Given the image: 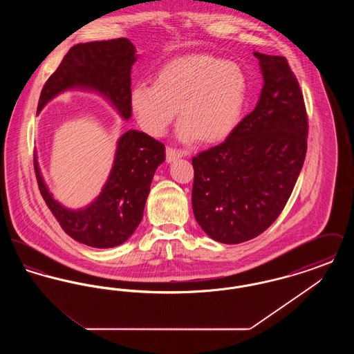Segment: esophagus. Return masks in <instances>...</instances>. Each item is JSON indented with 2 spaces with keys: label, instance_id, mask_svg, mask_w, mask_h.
<instances>
[{
  "label": "esophagus",
  "instance_id": "1",
  "mask_svg": "<svg viewBox=\"0 0 354 354\" xmlns=\"http://www.w3.org/2000/svg\"><path fill=\"white\" fill-rule=\"evenodd\" d=\"M185 152L180 151V150H176V149H172V147H167L166 149V160L171 163V162H175L176 159L185 156Z\"/></svg>",
  "mask_w": 354,
  "mask_h": 354
}]
</instances>
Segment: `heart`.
Segmentation results:
<instances>
[{
  "label": "heart",
  "mask_w": 354,
  "mask_h": 354,
  "mask_svg": "<svg viewBox=\"0 0 354 354\" xmlns=\"http://www.w3.org/2000/svg\"><path fill=\"white\" fill-rule=\"evenodd\" d=\"M247 98V80L234 62L209 54H189L165 64L153 84H135L131 109L152 136L166 134L179 107L178 136L185 143H218L239 124Z\"/></svg>",
  "instance_id": "obj_1"
}]
</instances>
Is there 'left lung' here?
Listing matches in <instances>:
<instances>
[{"mask_svg": "<svg viewBox=\"0 0 354 354\" xmlns=\"http://www.w3.org/2000/svg\"><path fill=\"white\" fill-rule=\"evenodd\" d=\"M264 84L254 110L219 146L192 158V209L211 239L239 244L284 209L303 169L308 115L286 57L253 51Z\"/></svg>", "mask_w": 354, "mask_h": 354, "instance_id": "8db88e82", "label": "left lung"}]
</instances>
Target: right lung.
I'll return each instance as SVG.
<instances>
[{
	"instance_id": "add662e5",
	"label": "right lung",
	"mask_w": 354,
	"mask_h": 354,
	"mask_svg": "<svg viewBox=\"0 0 354 354\" xmlns=\"http://www.w3.org/2000/svg\"><path fill=\"white\" fill-rule=\"evenodd\" d=\"M135 46L127 38L94 41L70 48L44 84L37 113L57 94L71 88H93L104 95L120 117H131V68ZM166 147L150 135L129 130L119 138L114 166L101 195L88 207L71 211L53 199L34 155L39 192L62 230L93 248H113L134 234L142 221L153 172L166 159Z\"/></svg>"
}]
</instances>
